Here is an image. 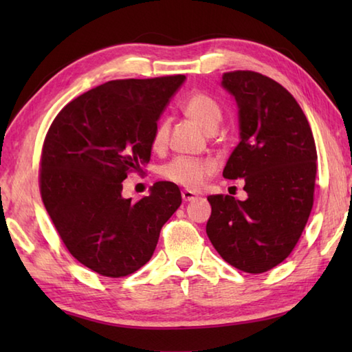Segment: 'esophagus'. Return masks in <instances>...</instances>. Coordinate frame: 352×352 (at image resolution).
Segmentation results:
<instances>
[{"instance_id": "obj_1", "label": "esophagus", "mask_w": 352, "mask_h": 352, "mask_svg": "<svg viewBox=\"0 0 352 352\" xmlns=\"http://www.w3.org/2000/svg\"><path fill=\"white\" fill-rule=\"evenodd\" d=\"M182 198L184 203H189V201H193L197 198V193L192 192V190H183L182 192Z\"/></svg>"}]
</instances>
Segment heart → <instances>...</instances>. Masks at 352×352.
Returning <instances> with one entry per match:
<instances>
[{
    "instance_id": "heart-1",
    "label": "heart",
    "mask_w": 352,
    "mask_h": 352,
    "mask_svg": "<svg viewBox=\"0 0 352 352\" xmlns=\"http://www.w3.org/2000/svg\"><path fill=\"white\" fill-rule=\"evenodd\" d=\"M183 111L207 131H214L222 119L219 102L204 92H193L183 102ZM169 134L168 121L157 122L151 136L154 151L166 146ZM216 170V162L206 157H175L160 169V175L170 183L186 189H198Z\"/></svg>"
}]
</instances>
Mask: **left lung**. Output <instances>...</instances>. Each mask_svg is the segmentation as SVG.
<instances>
[{"instance_id": "1", "label": "left lung", "mask_w": 352, "mask_h": 352, "mask_svg": "<svg viewBox=\"0 0 352 352\" xmlns=\"http://www.w3.org/2000/svg\"><path fill=\"white\" fill-rule=\"evenodd\" d=\"M222 86L234 95L241 142L223 168L228 180L243 178L245 201L207 197V236L219 256L239 271L261 274L294 251L315 199L318 153L302 109L275 80L254 71H231Z\"/></svg>"}]
</instances>
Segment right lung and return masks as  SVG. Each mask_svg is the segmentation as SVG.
<instances>
[{
  "instance_id": "1",
  "label": "right lung",
  "mask_w": 352,
  "mask_h": 352,
  "mask_svg": "<svg viewBox=\"0 0 352 352\" xmlns=\"http://www.w3.org/2000/svg\"><path fill=\"white\" fill-rule=\"evenodd\" d=\"M184 76L113 80L66 104L41 154L43 206L66 250L110 278L144 266L160 230L182 204L178 186L159 182L149 197H122L130 172H144L162 110Z\"/></svg>"
}]
</instances>
